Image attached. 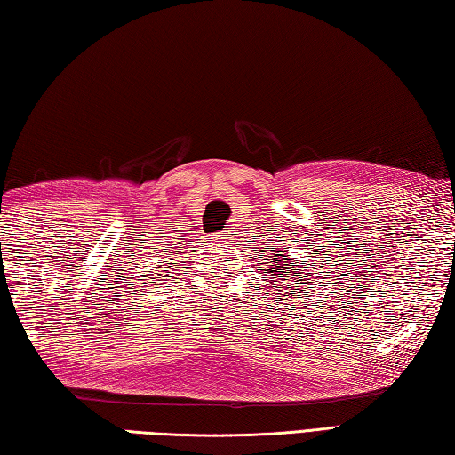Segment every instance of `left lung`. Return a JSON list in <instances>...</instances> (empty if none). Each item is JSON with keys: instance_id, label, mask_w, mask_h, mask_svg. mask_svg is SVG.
Listing matches in <instances>:
<instances>
[{"instance_id": "1", "label": "left lung", "mask_w": 455, "mask_h": 455, "mask_svg": "<svg viewBox=\"0 0 455 455\" xmlns=\"http://www.w3.org/2000/svg\"><path fill=\"white\" fill-rule=\"evenodd\" d=\"M275 253H273V265H269L267 269H261L263 273H269V279L271 281H275L279 276H289V280H279V281H295V287H299V289H305L307 285H308V281L305 279V275L307 277H311L308 275V273H305L307 271V267H289V263H291V259L287 257V253L285 251H281V250H273ZM267 261V259H265ZM285 289H289V295L291 297H295V293L297 291H293L291 289V285L287 283V287ZM277 295H283V289H279V293ZM289 295H285V297H289ZM287 301V299H285Z\"/></svg>"}]
</instances>
